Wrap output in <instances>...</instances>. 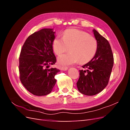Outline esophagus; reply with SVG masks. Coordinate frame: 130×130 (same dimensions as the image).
Here are the masks:
<instances>
[{
  "instance_id": "obj_1",
  "label": "esophagus",
  "mask_w": 130,
  "mask_h": 130,
  "mask_svg": "<svg viewBox=\"0 0 130 130\" xmlns=\"http://www.w3.org/2000/svg\"><path fill=\"white\" fill-rule=\"evenodd\" d=\"M60 69L61 70H66L68 69V67H61Z\"/></svg>"
}]
</instances>
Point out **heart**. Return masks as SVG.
I'll return each mask as SVG.
<instances>
[{
  "label": "heart",
  "instance_id": "heart-1",
  "mask_svg": "<svg viewBox=\"0 0 130 130\" xmlns=\"http://www.w3.org/2000/svg\"><path fill=\"white\" fill-rule=\"evenodd\" d=\"M68 54L62 55L58 57V63L68 66L89 62L96 53L98 43L96 39L87 32L77 29H68L64 31L62 38L55 37L53 41L54 53L60 55L68 50Z\"/></svg>",
  "mask_w": 130,
  "mask_h": 130
}]
</instances>
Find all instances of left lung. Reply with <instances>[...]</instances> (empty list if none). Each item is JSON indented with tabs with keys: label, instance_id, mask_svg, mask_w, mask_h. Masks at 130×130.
Segmentation results:
<instances>
[{
	"label": "left lung",
	"instance_id": "1",
	"mask_svg": "<svg viewBox=\"0 0 130 130\" xmlns=\"http://www.w3.org/2000/svg\"><path fill=\"white\" fill-rule=\"evenodd\" d=\"M94 36L98 43L96 53L88 63L82 66L76 83L81 93L86 95H96L108 85L114 63L111 47L108 41L95 29Z\"/></svg>",
	"mask_w": 130,
	"mask_h": 130
}]
</instances>
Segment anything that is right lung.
<instances>
[{"instance_id": "obj_1", "label": "right lung", "mask_w": 130, "mask_h": 130, "mask_svg": "<svg viewBox=\"0 0 130 130\" xmlns=\"http://www.w3.org/2000/svg\"><path fill=\"white\" fill-rule=\"evenodd\" d=\"M55 32L52 29H43L27 37L19 57V78L29 92L43 96L52 91L56 80L55 75L60 70L49 68L56 62L53 53Z\"/></svg>"}]
</instances>
